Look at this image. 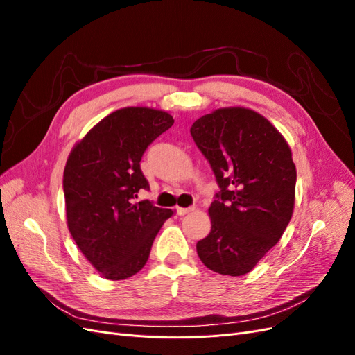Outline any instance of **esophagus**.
Segmentation results:
<instances>
[{
    "mask_svg": "<svg viewBox=\"0 0 355 355\" xmlns=\"http://www.w3.org/2000/svg\"><path fill=\"white\" fill-rule=\"evenodd\" d=\"M192 210H194V207H188V209L187 207H178L176 213L179 214V216H185V214H188Z\"/></svg>",
    "mask_w": 355,
    "mask_h": 355,
    "instance_id": "esophagus-1",
    "label": "esophagus"
}]
</instances>
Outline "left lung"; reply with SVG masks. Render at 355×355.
Returning a JSON list of instances; mask_svg holds the SVG:
<instances>
[{
	"label": "left lung",
	"mask_w": 355,
	"mask_h": 355,
	"mask_svg": "<svg viewBox=\"0 0 355 355\" xmlns=\"http://www.w3.org/2000/svg\"><path fill=\"white\" fill-rule=\"evenodd\" d=\"M191 136L220 191L211 230L197 243L209 270L239 277L282 239L295 207L296 167L282 133L249 108H220L192 124Z\"/></svg>",
	"instance_id": "1"
}]
</instances>
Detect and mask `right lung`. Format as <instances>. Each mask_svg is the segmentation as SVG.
<instances>
[{"label":"right lung","mask_w":355,"mask_h":355,"mask_svg":"<svg viewBox=\"0 0 355 355\" xmlns=\"http://www.w3.org/2000/svg\"><path fill=\"white\" fill-rule=\"evenodd\" d=\"M166 111L130 106L105 116L72 148L63 171L67 220L72 239L99 274L125 280L145 266L173 210L136 201L149 189L141 159L173 125Z\"/></svg>","instance_id":"obj_1"}]
</instances>
